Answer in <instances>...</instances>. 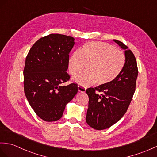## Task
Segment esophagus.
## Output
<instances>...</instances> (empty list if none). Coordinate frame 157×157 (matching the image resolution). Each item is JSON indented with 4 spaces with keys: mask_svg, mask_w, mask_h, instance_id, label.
Segmentation results:
<instances>
[{
    "mask_svg": "<svg viewBox=\"0 0 157 157\" xmlns=\"http://www.w3.org/2000/svg\"><path fill=\"white\" fill-rule=\"evenodd\" d=\"M86 88L85 87H83L81 85H78V90L79 92H82V93H84V92L86 91Z\"/></svg>",
    "mask_w": 157,
    "mask_h": 157,
    "instance_id": "obj_1",
    "label": "esophagus"
}]
</instances>
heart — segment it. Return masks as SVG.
Wrapping results in <instances>:
<instances>
[{
	"label": "heart",
	"mask_w": 157,
	"mask_h": 157,
	"mask_svg": "<svg viewBox=\"0 0 157 157\" xmlns=\"http://www.w3.org/2000/svg\"><path fill=\"white\" fill-rule=\"evenodd\" d=\"M126 63L124 53L105 42L90 41L83 44L80 51L72 53L68 59V71L75 76L72 80L84 86L96 82L105 85L114 81L123 71Z\"/></svg>",
	"instance_id": "heart-1"
}]
</instances>
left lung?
Instances as JSON below:
<instances>
[{
	"label": "left lung",
	"mask_w": 157,
	"mask_h": 157,
	"mask_svg": "<svg viewBox=\"0 0 157 157\" xmlns=\"http://www.w3.org/2000/svg\"><path fill=\"white\" fill-rule=\"evenodd\" d=\"M114 42L125 50L126 63L120 75L108 85L89 88V108L86 121L96 130L108 128L124 116L136 89L138 76L137 63L132 52L122 42Z\"/></svg>",
	"instance_id": "8db88e82"
}]
</instances>
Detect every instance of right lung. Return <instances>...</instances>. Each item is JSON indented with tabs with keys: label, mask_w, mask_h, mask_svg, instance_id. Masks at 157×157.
<instances>
[{
	"label": "right lung",
	"mask_w": 157,
	"mask_h": 157,
	"mask_svg": "<svg viewBox=\"0 0 157 157\" xmlns=\"http://www.w3.org/2000/svg\"><path fill=\"white\" fill-rule=\"evenodd\" d=\"M74 40L72 36L50 34L38 40L26 57L25 94L34 113L47 122L59 120L78 92L75 83L60 85L70 79L66 71Z\"/></svg>",
	"instance_id": "1"
}]
</instances>
